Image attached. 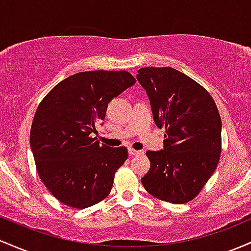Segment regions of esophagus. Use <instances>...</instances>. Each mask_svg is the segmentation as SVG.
Masks as SVG:
<instances>
[{"mask_svg": "<svg viewBox=\"0 0 251 251\" xmlns=\"http://www.w3.org/2000/svg\"><path fill=\"white\" fill-rule=\"evenodd\" d=\"M141 153H142V151H135V149H133V148H129L128 149V154L130 156L137 155V154H141Z\"/></svg>", "mask_w": 251, "mask_h": 251, "instance_id": "esophagus-1", "label": "esophagus"}]
</instances>
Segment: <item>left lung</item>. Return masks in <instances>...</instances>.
I'll return each instance as SVG.
<instances>
[{"mask_svg": "<svg viewBox=\"0 0 251 251\" xmlns=\"http://www.w3.org/2000/svg\"><path fill=\"white\" fill-rule=\"evenodd\" d=\"M136 79L146 90L155 125L165 128L163 149L148 151L146 191L172 204L192 201L218 165L222 120L215 100L197 81L172 67H143Z\"/></svg>", "mask_w": 251, "mask_h": 251, "instance_id": "8db88e82", "label": "left lung"}]
</instances>
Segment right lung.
I'll use <instances>...</instances> for the list:
<instances>
[{
  "label": "right lung",
  "instance_id": "right-lung-1",
  "mask_svg": "<svg viewBox=\"0 0 251 251\" xmlns=\"http://www.w3.org/2000/svg\"><path fill=\"white\" fill-rule=\"evenodd\" d=\"M135 83L126 71L79 72L57 84L39 104L30 149L42 182L63 204L85 209L110 193L128 151L100 145L92 134L112 98Z\"/></svg>",
  "mask_w": 251,
  "mask_h": 251
}]
</instances>
